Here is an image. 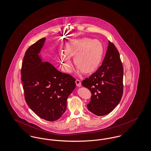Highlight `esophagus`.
I'll list each match as a JSON object with an SVG mask.
<instances>
[{
    "instance_id": "1",
    "label": "esophagus",
    "mask_w": 151,
    "mask_h": 151,
    "mask_svg": "<svg viewBox=\"0 0 151 151\" xmlns=\"http://www.w3.org/2000/svg\"><path fill=\"white\" fill-rule=\"evenodd\" d=\"M75 82H76V86H77L78 87H81V82L79 79H76V81H75Z\"/></svg>"
}]
</instances>
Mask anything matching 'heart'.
<instances>
[{
	"instance_id": "b5f03b06",
	"label": "heart",
	"mask_w": 151,
	"mask_h": 151,
	"mask_svg": "<svg viewBox=\"0 0 151 151\" xmlns=\"http://www.w3.org/2000/svg\"><path fill=\"white\" fill-rule=\"evenodd\" d=\"M65 52L61 57L62 67L66 71L72 67L70 57H74V64L84 73H90L94 71L100 64L103 47L100 42L84 37L70 41L67 44Z\"/></svg>"
}]
</instances>
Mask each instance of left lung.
<instances>
[{"instance_id":"8db88e82","label":"left lung","mask_w":151,"mask_h":151,"mask_svg":"<svg viewBox=\"0 0 151 151\" xmlns=\"http://www.w3.org/2000/svg\"><path fill=\"white\" fill-rule=\"evenodd\" d=\"M123 68L119 53L115 45L109 41L102 65L82 86L92 94L87 109L97 116L111 112L119 104L123 91Z\"/></svg>"}]
</instances>
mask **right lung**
Masks as SVG:
<instances>
[{"label": "right lung", "mask_w": 151, "mask_h": 151, "mask_svg": "<svg viewBox=\"0 0 151 151\" xmlns=\"http://www.w3.org/2000/svg\"><path fill=\"white\" fill-rule=\"evenodd\" d=\"M45 40V37L39 40L26 51L21 81L29 107L39 117L52 122L65 112L68 97L76 87V80L43 61L39 53Z\"/></svg>", "instance_id": "add662e5"}]
</instances>
